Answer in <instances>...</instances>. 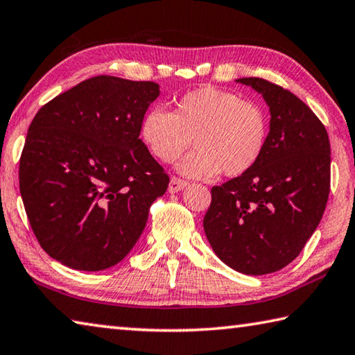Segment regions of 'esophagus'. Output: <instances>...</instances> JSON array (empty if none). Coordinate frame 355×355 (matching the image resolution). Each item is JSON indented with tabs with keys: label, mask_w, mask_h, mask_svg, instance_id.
I'll use <instances>...</instances> for the list:
<instances>
[{
	"label": "esophagus",
	"mask_w": 355,
	"mask_h": 355,
	"mask_svg": "<svg viewBox=\"0 0 355 355\" xmlns=\"http://www.w3.org/2000/svg\"><path fill=\"white\" fill-rule=\"evenodd\" d=\"M186 186H188V182H184V180H182V178H177V177H172L171 178V183H169V192H178V191H182V189H184Z\"/></svg>",
	"instance_id": "1"
}]
</instances>
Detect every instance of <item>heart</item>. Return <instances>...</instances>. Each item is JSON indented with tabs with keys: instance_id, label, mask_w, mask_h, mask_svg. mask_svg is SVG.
Returning <instances> with one entry per match:
<instances>
[{
	"instance_id": "obj_1",
	"label": "heart",
	"mask_w": 355,
	"mask_h": 355,
	"mask_svg": "<svg viewBox=\"0 0 355 355\" xmlns=\"http://www.w3.org/2000/svg\"><path fill=\"white\" fill-rule=\"evenodd\" d=\"M141 139L161 163L177 161L197 147L178 166L183 175L208 178L222 172L239 177L264 153L269 136L266 112L255 101L211 86L180 97L173 111L153 107L142 117Z\"/></svg>"
}]
</instances>
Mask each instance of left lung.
<instances>
[{
	"label": "left lung",
	"mask_w": 355,
	"mask_h": 355,
	"mask_svg": "<svg viewBox=\"0 0 355 355\" xmlns=\"http://www.w3.org/2000/svg\"><path fill=\"white\" fill-rule=\"evenodd\" d=\"M269 106V136L249 172L213 186L203 218L209 244L248 275L279 271L296 258L322 218L330 191V144L315 112L286 89L239 78Z\"/></svg>",
	"instance_id": "left-lung-1"
}]
</instances>
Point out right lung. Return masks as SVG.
Masks as SVG:
<instances>
[{"instance_id":"1","label":"right lung","mask_w":355,"mask_h":355,"mask_svg":"<svg viewBox=\"0 0 355 355\" xmlns=\"http://www.w3.org/2000/svg\"><path fill=\"white\" fill-rule=\"evenodd\" d=\"M159 84L94 76L35 114L20 158V194L48 255L78 271L122 261L169 177L141 141Z\"/></svg>"}]
</instances>
